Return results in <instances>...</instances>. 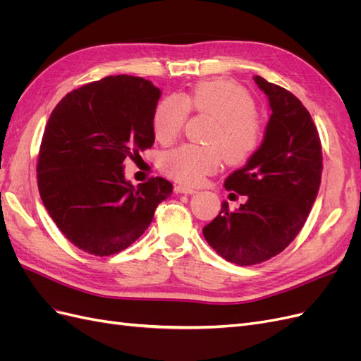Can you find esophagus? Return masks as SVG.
Wrapping results in <instances>:
<instances>
[{
    "label": "esophagus",
    "mask_w": 361,
    "mask_h": 361,
    "mask_svg": "<svg viewBox=\"0 0 361 361\" xmlns=\"http://www.w3.org/2000/svg\"><path fill=\"white\" fill-rule=\"evenodd\" d=\"M174 191H176L178 194H195L197 192V190L190 188V187H187V185H182V183L174 185Z\"/></svg>",
    "instance_id": "esophagus-1"
}]
</instances>
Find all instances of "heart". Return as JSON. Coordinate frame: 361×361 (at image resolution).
I'll return each mask as SVG.
<instances>
[{
	"mask_svg": "<svg viewBox=\"0 0 361 361\" xmlns=\"http://www.w3.org/2000/svg\"><path fill=\"white\" fill-rule=\"evenodd\" d=\"M190 108L209 114L215 126L207 146L183 145L162 157V169L182 183H200L221 166L223 155L232 164L247 161L257 150L262 125L255 102L247 90L227 80L203 81L187 94H170L157 105L152 129L162 145L171 143L182 133Z\"/></svg>",
	"mask_w": 361,
	"mask_h": 361,
	"instance_id": "heart-1",
	"label": "heart"
}]
</instances>
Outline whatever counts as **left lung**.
I'll use <instances>...</instances> for the list:
<instances>
[{
  "label": "left lung",
  "instance_id": "8db88e82",
  "mask_svg": "<svg viewBox=\"0 0 361 361\" xmlns=\"http://www.w3.org/2000/svg\"><path fill=\"white\" fill-rule=\"evenodd\" d=\"M268 97L269 122L264 141L243 169L224 180L227 191L247 202L221 212L203 227V236L218 255L248 267L277 256L300 233L318 197L322 150L313 120L290 92L256 75Z\"/></svg>",
  "mask_w": 361,
  "mask_h": 361
}]
</instances>
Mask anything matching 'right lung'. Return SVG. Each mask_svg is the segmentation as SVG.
I'll list each match as a JSON object with an SVG mask.
<instances>
[{"mask_svg": "<svg viewBox=\"0 0 361 361\" xmlns=\"http://www.w3.org/2000/svg\"><path fill=\"white\" fill-rule=\"evenodd\" d=\"M161 90L130 75L106 76L68 93L43 133L37 185L49 216L85 253L111 256L145 233L173 185L152 178L134 187L125 159L155 141Z\"/></svg>", "mask_w": 361, "mask_h": 361, "instance_id": "right-lung-1", "label": "right lung"}]
</instances>
